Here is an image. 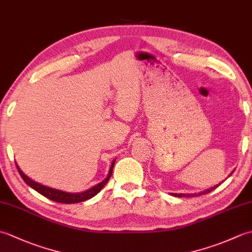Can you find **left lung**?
Returning a JSON list of instances; mask_svg holds the SVG:
<instances>
[{
	"instance_id": "8db88e82",
	"label": "left lung",
	"mask_w": 252,
	"mask_h": 252,
	"mask_svg": "<svg viewBox=\"0 0 252 252\" xmlns=\"http://www.w3.org/2000/svg\"><path fill=\"white\" fill-rule=\"evenodd\" d=\"M233 172H234V171H233ZM233 172H232V173H233ZM232 173L229 174V175H232ZM220 184H221V183H220ZM220 184L213 186V187H211V189H208L203 190V191H201V192H198V194H171V195H173V196H175V197H198V196H200V195H206V194H208V192L215 190V189H217V187H218L219 185H220Z\"/></svg>"
}]
</instances>
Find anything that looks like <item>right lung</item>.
Returning a JSON list of instances; mask_svg holds the SVG:
<instances>
[{
    "label": "right lung",
    "instance_id": "obj_1",
    "mask_svg": "<svg viewBox=\"0 0 252 252\" xmlns=\"http://www.w3.org/2000/svg\"><path fill=\"white\" fill-rule=\"evenodd\" d=\"M16 163V162H15ZM114 165H115V160L112 161L111 165H110V170H109V173L108 176L101 182V183L97 184L93 186L92 189H90L89 190H85L83 192H74V194H71V192H66V191H63V190H58V189H51V187H47L44 185H41L39 183H36V182L30 180L28 176H27L23 171L19 169V167L17 164H16V167H17L18 172L20 174L21 178L26 182L27 184H28L30 187H32L34 190H36L37 192H40L41 195H43L44 197L49 198V199L53 200V201H56V202H61V203H78V202H81V201H85L90 199V198L94 197L95 195H97L98 192L103 189V187L106 185L107 182L109 181L111 173H112V169H114Z\"/></svg>",
    "mask_w": 252,
    "mask_h": 252
}]
</instances>
